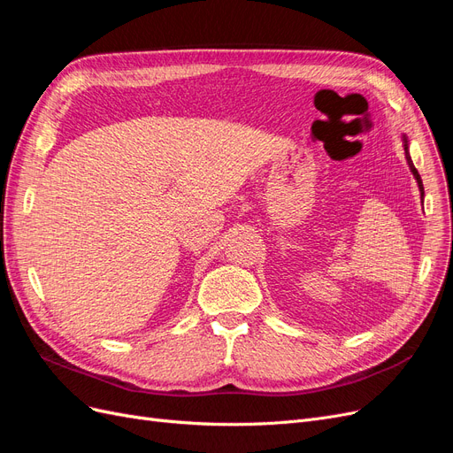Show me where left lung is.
I'll return each mask as SVG.
<instances>
[{
    "instance_id": "obj_1",
    "label": "left lung",
    "mask_w": 453,
    "mask_h": 453,
    "mask_svg": "<svg viewBox=\"0 0 453 453\" xmlns=\"http://www.w3.org/2000/svg\"><path fill=\"white\" fill-rule=\"evenodd\" d=\"M403 142H404V156H406V162H408V167H411V171H412V174H414V179H416V182H418V186H419V192H421V199H423V184H421V177H419V173H418V169L414 167V164H412V159H411V154H408V139L403 135Z\"/></svg>"
}]
</instances>
